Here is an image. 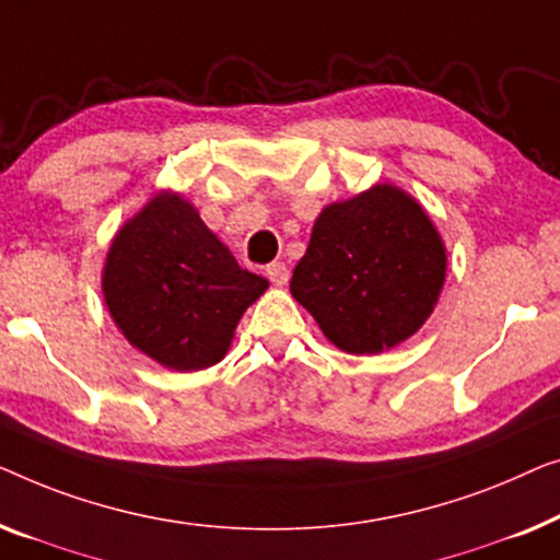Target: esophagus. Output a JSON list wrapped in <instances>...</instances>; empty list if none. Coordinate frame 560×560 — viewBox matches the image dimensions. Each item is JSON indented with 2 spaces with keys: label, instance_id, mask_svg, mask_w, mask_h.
Instances as JSON below:
<instances>
[{
  "label": "esophagus",
  "instance_id": "34e87169",
  "mask_svg": "<svg viewBox=\"0 0 560 560\" xmlns=\"http://www.w3.org/2000/svg\"><path fill=\"white\" fill-rule=\"evenodd\" d=\"M266 277L271 279V283H277V287H283V283L289 281V269H287V264H281V261H273V264H269V266H266Z\"/></svg>",
  "mask_w": 560,
  "mask_h": 560
}]
</instances>
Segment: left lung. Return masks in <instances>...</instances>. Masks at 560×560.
I'll return each instance as SVG.
<instances>
[{
    "label": "left lung",
    "mask_w": 560,
    "mask_h": 560,
    "mask_svg": "<svg viewBox=\"0 0 560 560\" xmlns=\"http://www.w3.org/2000/svg\"><path fill=\"white\" fill-rule=\"evenodd\" d=\"M444 277L446 250L427 210L375 185L319 212L291 296L337 348L375 355L419 332Z\"/></svg>",
    "instance_id": "obj_1"
}]
</instances>
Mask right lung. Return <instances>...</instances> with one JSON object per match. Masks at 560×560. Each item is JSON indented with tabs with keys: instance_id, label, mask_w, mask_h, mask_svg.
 Wrapping results in <instances>:
<instances>
[{
	"instance_id": "1",
	"label": "right lung",
	"mask_w": 560,
	"mask_h": 560,
	"mask_svg": "<svg viewBox=\"0 0 560 560\" xmlns=\"http://www.w3.org/2000/svg\"><path fill=\"white\" fill-rule=\"evenodd\" d=\"M269 281L231 250L175 192H160L108 248L104 296L133 348L164 368L202 370L231 348L235 325Z\"/></svg>"
}]
</instances>
